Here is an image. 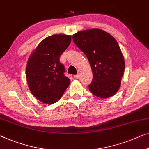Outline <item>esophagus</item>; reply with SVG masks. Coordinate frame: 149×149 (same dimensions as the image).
<instances>
[{"mask_svg": "<svg viewBox=\"0 0 149 149\" xmlns=\"http://www.w3.org/2000/svg\"><path fill=\"white\" fill-rule=\"evenodd\" d=\"M80 77V74H77L74 75V79H79Z\"/></svg>", "mask_w": 149, "mask_h": 149, "instance_id": "1", "label": "esophagus"}]
</instances>
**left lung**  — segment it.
<instances>
[{
	"instance_id": "obj_1",
	"label": "left lung",
	"mask_w": 149,
	"mask_h": 149,
	"mask_svg": "<svg viewBox=\"0 0 149 149\" xmlns=\"http://www.w3.org/2000/svg\"><path fill=\"white\" fill-rule=\"evenodd\" d=\"M72 39L86 55L91 67L90 92L103 99L114 95L121 85L125 68L124 56L117 41L100 29L79 31L72 36Z\"/></svg>"
}]
</instances>
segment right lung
Returning a JSON list of instances; mask_svg holds the SVG:
<instances>
[{"label":"right lung","instance_id":"right-lung-1","mask_svg":"<svg viewBox=\"0 0 149 149\" xmlns=\"http://www.w3.org/2000/svg\"><path fill=\"white\" fill-rule=\"evenodd\" d=\"M70 42L71 36L68 35L55 34L47 37L39 44L28 60V86L34 97L43 103L56 102L70 85L60 57Z\"/></svg>","mask_w":149,"mask_h":149}]
</instances>
